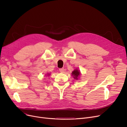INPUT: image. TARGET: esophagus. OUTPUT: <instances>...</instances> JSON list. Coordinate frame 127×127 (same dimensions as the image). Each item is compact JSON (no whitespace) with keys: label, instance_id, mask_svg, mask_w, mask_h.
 <instances>
[{"label":"esophagus","instance_id":"obj_1","mask_svg":"<svg viewBox=\"0 0 127 127\" xmlns=\"http://www.w3.org/2000/svg\"><path fill=\"white\" fill-rule=\"evenodd\" d=\"M64 68H60L59 69V71L61 72H64Z\"/></svg>","mask_w":127,"mask_h":127}]
</instances>
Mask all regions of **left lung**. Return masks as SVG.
Segmentation results:
<instances>
[{"instance_id":"obj_1","label":"left lung","mask_w":127,"mask_h":127,"mask_svg":"<svg viewBox=\"0 0 127 127\" xmlns=\"http://www.w3.org/2000/svg\"><path fill=\"white\" fill-rule=\"evenodd\" d=\"M80 72L79 71V70L78 69H75L74 71H73L71 73V75L74 77V78L75 79L78 80V77L80 76Z\"/></svg>"}]
</instances>
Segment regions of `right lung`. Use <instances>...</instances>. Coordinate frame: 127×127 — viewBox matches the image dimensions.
<instances>
[{
	"label": "right lung",
	"mask_w": 127,
	"mask_h": 127,
	"mask_svg": "<svg viewBox=\"0 0 127 127\" xmlns=\"http://www.w3.org/2000/svg\"><path fill=\"white\" fill-rule=\"evenodd\" d=\"M49 75H50V74H48V76H49Z\"/></svg>",
	"instance_id": "right-lung-1"
}]
</instances>
